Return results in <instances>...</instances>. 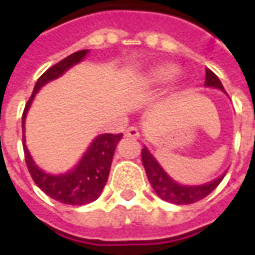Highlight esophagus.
Here are the masks:
<instances>
[{"label":"esophagus","instance_id":"34e87169","mask_svg":"<svg viewBox=\"0 0 255 255\" xmlns=\"http://www.w3.org/2000/svg\"><path fill=\"white\" fill-rule=\"evenodd\" d=\"M126 135L127 136H129V138H133L136 139L140 136V133H139V129L136 127H129L127 129V132H126Z\"/></svg>","mask_w":255,"mask_h":255}]
</instances>
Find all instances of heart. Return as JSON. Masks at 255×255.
Here are the masks:
<instances>
[{
	"label": "heart",
	"mask_w": 255,
	"mask_h": 255,
	"mask_svg": "<svg viewBox=\"0 0 255 255\" xmlns=\"http://www.w3.org/2000/svg\"><path fill=\"white\" fill-rule=\"evenodd\" d=\"M179 72V68L175 64H160L151 67L144 72V75L139 80V86L149 89V87H155V86H161V84L168 83L169 80L175 78Z\"/></svg>",
	"instance_id": "obj_1"
}]
</instances>
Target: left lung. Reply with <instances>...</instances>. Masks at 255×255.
<instances>
[{
    "label": "left lung",
    "mask_w": 255,
    "mask_h": 255,
    "mask_svg": "<svg viewBox=\"0 0 255 255\" xmlns=\"http://www.w3.org/2000/svg\"><path fill=\"white\" fill-rule=\"evenodd\" d=\"M205 87L221 90L225 93L220 79L208 68H206ZM142 162H143L147 179H149L155 194L161 199L169 203H175V205H190V203L201 201L213 191L225 176L224 172L221 176L216 177L212 182L205 183V184H197V186H187V184L177 183L166 173L165 169L160 165V162L155 160L154 155L150 153V150L146 146L142 149Z\"/></svg>",
    "instance_id": "1"
}]
</instances>
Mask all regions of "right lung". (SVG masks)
<instances>
[{
    "instance_id": "right-lung-1",
    "label": "right lung",
    "mask_w": 255,
    "mask_h": 255,
    "mask_svg": "<svg viewBox=\"0 0 255 255\" xmlns=\"http://www.w3.org/2000/svg\"><path fill=\"white\" fill-rule=\"evenodd\" d=\"M89 50H79L68 56L64 60L52 68H49L46 72L38 79L35 83L34 91L31 98L27 102V105L23 112L21 117V127H23V149H24V157L27 168L30 171L32 180L35 182L38 187L42 191L47 194L49 197L56 199L58 202L65 205H87L94 202L100 197L101 192L105 187L108 182V176L111 172L112 160L117 147V143L122 140L123 133H101L95 136L94 140L90 143L86 150V153L82 155L76 165L72 169H69L65 173L52 175L47 173L42 168L36 165L34 158L31 157L30 151L25 144V117L30 111V106L35 98L36 93L45 86L56 80L60 76H63L68 69H71L73 65H76L87 56Z\"/></svg>"
}]
</instances>
